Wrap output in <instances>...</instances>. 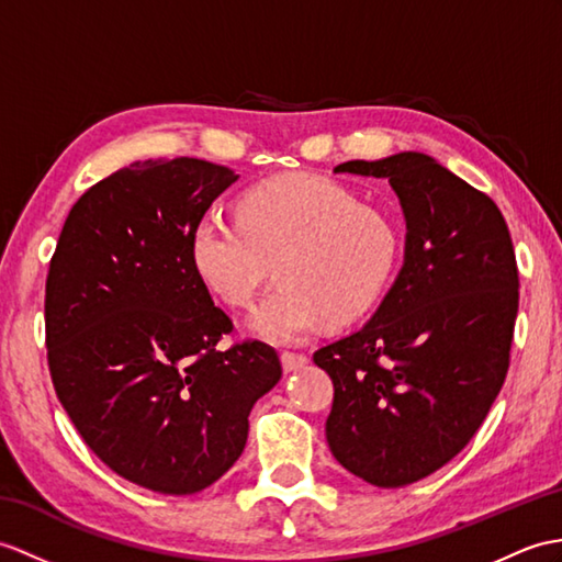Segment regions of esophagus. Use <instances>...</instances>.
I'll use <instances>...</instances> for the list:
<instances>
[{"instance_id":"34e87169","label":"esophagus","mask_w":562,"mask_h":562,"mask_svg":"<svg viewBox=\"0 0 562 562\" xmlns=\"http://www.w3.org/2000/svg\"><path fill=\"white\" fill-rule=\"evenodd\" d=\"M280 359H282L284 371H299L302 367H306V361H308L306 355H294V351H282Z\"/></svg>"}]
</instances>
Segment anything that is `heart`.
Instances as JSON below:
<instances>
[{
    "instance_id": "heart-1",
    "label": "heart",
    "mask_w": 562,
    "mask_h": 562,
    "mask_svg": "<svg viewBox=\"0 0 562 562\" xmlns=\"http://www.w3.org/2000/svg\"><path fill=\"white\" fill-rule=\"evenodd\" d=\"M195 276L222 304L251 306L270 278L251 328L272 342H299L325 321L355 323L381 302L400 260V232L340 181L282 175L246 189L237 217L205 215L189 239Z\"/></svg>"
}]
</instances>
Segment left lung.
Returning <instances> with one entry per match:
<instances>
[{
    "label": "left lung",
    "instance_id": "obj_1",
    "mask_svg": "<svg viewBox=\"0 0 562 562\" xmlns=\"http://www.w3.org/2000/svg\"><path fill=\"white\" fill-rule=\"evenodd\" d=\"M335 172L390 181L407 251L373 318L313 355L335 387L325 436L351 474L400 488L462 452L501 393L519 306L515 249L498 205L424 153Z\"/></svg>",
    "mask_w": 562,
    "mask_h": 562
}]
</instances>
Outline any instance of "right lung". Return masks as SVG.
I'll return each instance as SVG.
<instances>
[{
	"mask_svg": "<svg viewBox=\"0 0 562 562\" xmlns=\"http://www.w3.org/2000/svg\"><path fill=\"white\" fill-rule=\"evenodd\" d=\"M239 175L195 158L134 162L74 203L45 282L55 393L114 474L165 495L207 488L239 460L258 397L280 381L195 276L191 229Z\"/></svg>",
	"mask_w": 562,
	"mask_h": 562,
	"instance_id": "1",
	"label": "right lung"
}]
</instances>
